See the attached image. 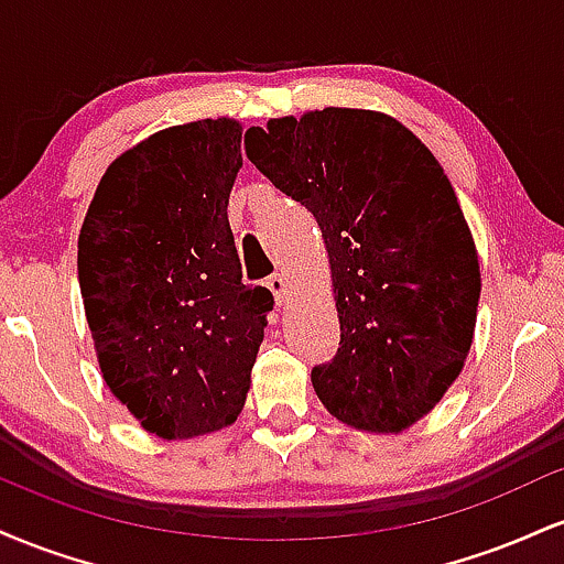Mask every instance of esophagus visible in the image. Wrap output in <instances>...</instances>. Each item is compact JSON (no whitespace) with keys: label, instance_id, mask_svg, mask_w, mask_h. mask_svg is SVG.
I'll list each match as a JSON object with an SVG mask.
<instances>
[{"label":"esophagus","instance_id":"1","mask_svg":"<svg viewBox=\"0 0 564 564\" xmlns=\"http://www.w3.org/2000/svg\"><path fill=\"white\" fill-rule=\"evenodd\" d=\"M268 289L273 291V296H275V304L278 307H281L283 302H286V275L283 273H273L268 278Z\"/></svg>","mask_w":564,"mask_h":564}]
</instances>
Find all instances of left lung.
<instances>
[{"label":"left lung","mask_w":564,"mask_h":564,"mask_svg":"<svg viewBox=\"0 0 564 564\" xmlns=\"http://www.w3.org/2000/svg\"><path fill=\"white\" fill-rule=\"evenodd\" d=\"M246 156L323 232L341 339L313 368L321 403L355 430H408L462 373L480 300L443 166L398 119L360 108L251 127Z\"/></svg>","instance_id":"left-lung-1"}]
</instances>
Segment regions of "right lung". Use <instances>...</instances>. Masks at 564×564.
Instances as JSON below:
<instances>
[{
  "instance_id": "right-lung-1",
  "label": "right lung",
  "mask_w": 564,
  "mask_h": 564,
  "mask_svg": "<svg viewBox=\"0 0 564 564\" xmlns=\"http://www.w3.org/2000/svg\"><path fill=\"white\" fill-rule=\"evenodd\" d=\"M243 129L200 119L121 153L79 232L97 364L142 430L164 440L236 422L273 294L246 286L228 223Z\"/></svg>"
}]
</instances>
